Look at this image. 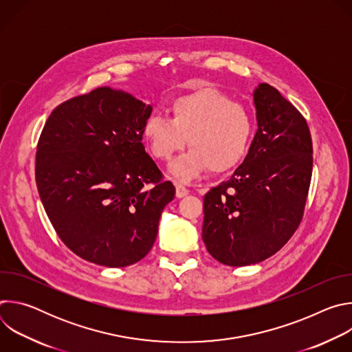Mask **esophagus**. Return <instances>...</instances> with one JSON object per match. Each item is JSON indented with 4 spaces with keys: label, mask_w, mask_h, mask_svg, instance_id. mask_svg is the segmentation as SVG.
I'll list each match as a JSON object with an SVG mask.
<instances>
[{
    "label": "esophagus",
    "mask_w": 352,
    "mask_h": 352,
    "mask_svg": "<svg viewBox=\"0 0 352 352\" xmlns=\"http://www.w3.org/2000/svg\"><path fill=\"white\" fill-rule=\"evenodd\" d=\"M189 193V190L184 186V185H181V184H177L175 185V196L177 197H184V196H186Z\"/></svg>",
    "instance_id": "34e87169"
}]
</instances>
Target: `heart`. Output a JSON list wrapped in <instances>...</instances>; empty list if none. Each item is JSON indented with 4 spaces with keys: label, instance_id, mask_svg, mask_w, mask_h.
<instances>
[{
    "label": "heart",
    "instance_id": "b5f03b06",
    "mask_svg": "<svg viewBox=\"0 0 352 352\" xmlns=\"http://www.w3.org/2000/svg\"><path fill=\"white\" fill-rule=\"evenodd\" d=\"M168 118L148 116L142 138L148 153L170 162L186 144L188 152L170 166V174L182 182L199 178L209 167L223 173L236 166L248 152L252 120L245 107L221 91L206 87L174 98Z\"/></svg>",
    "mask_w": 352,
    "mask_h": 352
}]
</instances>
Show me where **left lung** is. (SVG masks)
I'll list each match as a JSON object with an SVG mask.
<instances>
[{"label":"left lung","mask_w":352,"mask_h":352,"mask_svg":"<svg viewBox=\"0 0 352 352\" xmlns=\"http://www.w3.org/2000/svg\"><path fill=\"white\" fill-rule=\"evenodd\" d=\"M258 131L243 163L204 199L202 238L227 266L259 263L280 250L304 216L312 139L300 113L277 89L254 90Z\"/></svg>","instance_id":"8db88e82"}]
</instances>
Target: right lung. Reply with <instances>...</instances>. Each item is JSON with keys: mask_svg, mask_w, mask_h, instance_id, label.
I'll return each instance as SVG.
<instances>
[{"mask_svg": "<svg viewBox=\"0 0 352 352\" xmlns=\"http://www.w3.org/2000/svg\"><path fill=\"white\" fill-rule=\"evenodd\" d=\"M152 106L98 87L67 100L45 121L36 184L61 241L79 258L124 267L152 249L175 188L142 143Z\"/></svg>", "mask_w": 352, "mask_h": 352, "instance_id": "1", "label": "right lung"}]
</instances>
